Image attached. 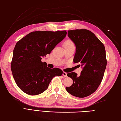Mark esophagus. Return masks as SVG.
Instances as JSON below:
<instances>
[{"label": "esophagus", "mask_w": 121, "mask_h": 121, "mask_svg": "<svg viewBox=\"0 0 121 121\" xmlns=\"http://www.w3.org/2000/svg\"><path fill=\"white\" fill-rule=\"evenodd\" d=\"M62 75H63V76L65 77H67V73L65 72H63V73H62Z\"/></svg>", "instance_id": "34e87169"}]
</instances>
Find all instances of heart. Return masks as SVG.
I'll list each match as a JSON object with an SVG mask.
<instances>
[{"mask_svg":"<svg viewBox=\"0 0 121 121\" xmlns=\"http://www.w3.org/2000/svg\"><path fill=\"white\" fill-rule=\"evenodd\" d=\"M74 46L73 42L70 39H68L65 41L64 43V47H67V46Z\"/></svg>","mask_w":121,"mask_h":121,"instance_id":"1","label":"heart"}]
</instances>
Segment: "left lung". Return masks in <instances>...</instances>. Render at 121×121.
<instances>
[{"instance_id":"8db88e82","label":"left lung","mask_w":121,"mask_h":121,"mask_svg":"<svg viewBox=\"0 0 121 121\" xmlns=\"http://www.w3.org/2000/svg\"><path fill=\"white\" fill-rule=\"evenodd\" d=\"M68 35L76 46L74 62L81 63L83 70L79 76L75 72L67 74L73 83L66 90L74 96L84 98L94 93L102 80L107 63L106 50L103 43L89 30H68Z\"/></svg>"}]
</instances>
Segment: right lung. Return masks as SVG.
I'll list each match as a JSON object with an SVG mask.
<instances>
[{"label":"right lung","instance_id":"obj_1","mask_svg":"<svg viewBox=\"0 0 121 121\" xmlns=\"http://www.w3.org/2000/svg\"><path fill=\"white\" fill-rule=\"evenodd\" d=\"M66 33L65 30H38L29 33L17 43L11 69L21 91L29 95L42 94L48 88L53 77L62 75L60 69H51L41 60L65 38Z\"/></svg>","mask_w":121,"mask_h":121}]
</instances>
